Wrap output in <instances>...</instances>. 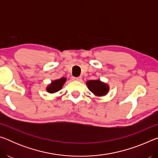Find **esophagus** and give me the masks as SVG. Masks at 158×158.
Wrapping results in <instances>:
<instances>
[{
	"label": "esophagus",
	"instance_id": "esophagus-1",
	"mask_svg": "<svg viewBox=\"0 0 158 158\" xmlns=\"http://www.w3.org/2000/svg\"><path fill=\"white\" fill-rule=\"evenodd\" d=\"M73 80H74V81H80V80H81V77H73Z\"/></svg>",
	"mask_w": 158,
	"mask_h": 158
}]
</instances>
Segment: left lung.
Returning a JSON list of instances; mask_svg holds the SVG:
<instances>
[{
	"label": "left lung",
	"instance_id": "8db88e82",
	"mask_svg": "<svg viewBox=\"0 0 158 158\" xmlns=\"http://www.w3.org/2000/svg\"><path fill=\"white\" fill-rule=\"evenodd\" d=\"M86 84L89 89L96 96H104L109 92V85L100 80H89Z\"/></svg>",
	"mask_w": 158,
	"mask_h": 158
}]
</instances>
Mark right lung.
Wrapping results in <instances>:
<instances>
[{
	"label": "right lung",
	"instance_id": "1",
	"mask_svg": "<svg viewBox=\"0 0 158 158\" xmlns=\"http://www.w3.org/2000/svg\"><path fill=\"white\" fill-rule=\"evenodd\" d=\"M66 78L62 77V78H60L59 79H56L53 81L47 87V92H49V93H54L58 92V90H60L62 89L63 84H65V82L66 81Z\"/></svg>",
	"mask_w": 158,
	"mask_h": 158
}]
</instances>
